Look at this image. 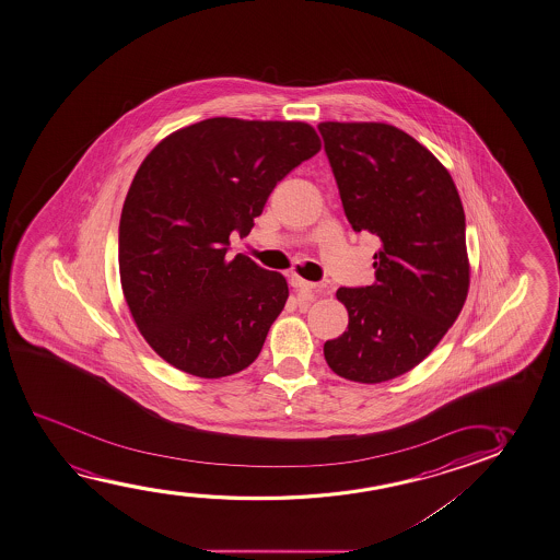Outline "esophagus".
Instances as JSON below:
<instances>
[{
  "mask_svg": "<svg viewBox=\"0 0 560 560\" xmlns=\"http://www.w3.org/2000/svg\"><path fill=\"white\" fill-rule=\"evenodd\" d=\"M291 284L294 291L302 294L304 299H308V301L316 299L317 294H322L325 291L324 284L310 283V281L299 276L291 277Z\"/></svg>",
  "mask_w": 560,
  "mask_h": 560,
  "instance_id": "34e87169",
  "label": "esophagus"
}]
</instances>
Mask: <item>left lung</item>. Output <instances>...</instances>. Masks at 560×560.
<instances>
[{"instance_id": "left-lung-1", "label": "left lung", "mask_w": 560, "mask_h": 560, "mask_svg": "<svg viewBox=\"0 0 560 560\" xmlns=\"http://www.w3.org/2000/svg\"><path fill=\"white\" fill-rule=\"evenodd\" d=\"M342 208L357 233L380 236L375 281L337 291L349 327L324 345L332 372L395 380L438 347L470 287L463 202L448 171L385 122H319Z\"/></svg>"}]
</instances>
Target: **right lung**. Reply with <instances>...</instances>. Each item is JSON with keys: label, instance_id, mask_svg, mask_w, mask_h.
Masks as SVG:
<instances>
[{"label": "right lung", "instance_id": "1", "mask_svg": "<svg viewBox=\"0 0 560 560\" xmlns=\"http://www.w3.org/2000/svg\"><path fill=\"white\" fill-rule=\"evenodd\" d=\"M308 122L213 117L163 138L130 183L119 221V276L138 331L180 372L218 380L258 358L284 308L281 273L228 259L271 190L316 155Z\"/></svg>", "mask_w": 560, "mask_h": 560}]
</instances>
